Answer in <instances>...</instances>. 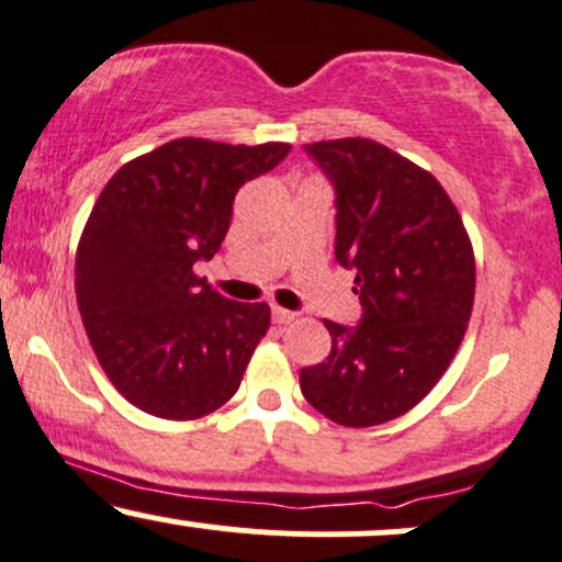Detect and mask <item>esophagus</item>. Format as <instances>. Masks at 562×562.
<instances>
[{
    "label": "esophagus",
    "mask_w": 562,
    "mask_h": 562,
    "mask_svg": "<svg viewBox=\"0 0 562 562\" xmlns=\"http://www.w3.org/2000/svg\"><path fill=\"white\" fill-rule=\"evenodd\" d=\"M299 314L295 312H288V308L282 306H272V319L277 322V325H288V322H293Z\"/></svg>",
    "instance_id": "34e87169"
}]
</instances>
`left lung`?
<instances>
[{
    "instance_id": "obj_1",
    "label": "left lung",
    "mask_w": 562,
    "mask_h": 562,
    "mask_svg": "<svg viewBox=\"0 0 562 562\" xmlns=\"http://www.w3.org/2000/svg\"><path fill=\"white\" fill-rule=\"evenodd\" d=\"M335 190V261L353 272L359 325L325 319L333 348L301 370L314 409L346 428L402 417L447 372L475 295L470 237L447 190L385 145H306Z\"/></svg>"
}]
</instances>
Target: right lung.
I'll use <instances>...</instances> for the list:
<instances>
[{"label": "right lung", "instance_id": "right-lung-1", "mask_svg": "<svg viewBox=\"0 0 562 562\" xmlns=\"http://www.w3.org/2000/svg\"><path fill=\"white\" fill-rule=\"evenodd\" d=\"M288 153L182 137L128 160L97 198L76 301L105 375L147 415L198 420L240 389L269 306L224 299L195 263L222 248L237 190Z\"/></svg>", "mask_w": 562, "mask_h": 562}]
</instances>
